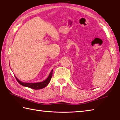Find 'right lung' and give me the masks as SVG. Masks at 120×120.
Wrapping results in <instances>:
<instances>
[{"label":"right lung","mask_w":120,"mask_h":120,"mask_svg":"<svg viewBox=\"0 0 120 120\" xmlns=\"http://www.w3.org/2000/svg\"><path fill=\"white\" fill-rule=\"evenodd\" d=\"M52 71H53V69L51 71V72H50L49 75L48 76V77L45 80L39 82L29 83V82H22V81L19 80V79L16 77V76H15V77L16 78V79L18 81V82H19L20 85H22V86H26V87H28L29 88L34 89V90H39V89H41L45 88V86H46L48 85V83H49L50 81L51 80V78L52 77Z\"/></svg>","instance_id":"add662e5"}]
</instances>
